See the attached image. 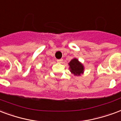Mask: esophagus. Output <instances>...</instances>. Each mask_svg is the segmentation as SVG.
<instances>
[{"label": "esophagus", "instance_id": "1", "mask_svg": "<svg viewBox=\"0 0 121 121\" xmlns=\"http://www.w3.org/2000/svg\"><path fill=\"white\" fill-rule=\"evenodd\" d=\"M57 62L58 63H62V61H63V59H60V60H57Z\"/></svg>", "mask_w": 121, "mask_h": 121}]
</instances>
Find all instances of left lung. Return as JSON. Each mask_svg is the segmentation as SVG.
<instances>
[{
	"label": "left lung",
	"instance_id": "left-lung-1",
	"mask_svg": "<svg viewBox=\"0 0 121 121\" xmlns=\"http://www.w3.org/2000/svg\"><path fill=\"white\" fill-rule=\"evenodd\" d=\"M69 65V69L70 72L76 76H79L84 73V66L78 60V59L74 58L68 63Z\"/></svg>",
	"mask_w": 121,
	"mask_h": 121
}]
</instances>
